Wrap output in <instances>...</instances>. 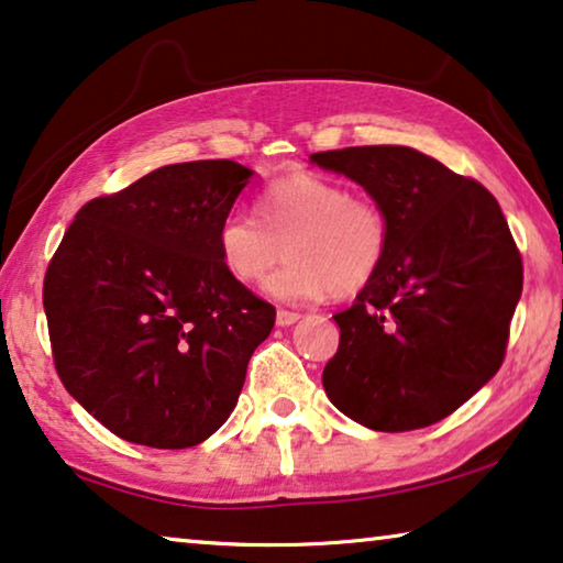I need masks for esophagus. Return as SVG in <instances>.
<instances>
[{
	"mask_svg": "<svg viewBox=\"0 0 563 563\" xmlns=\"http://www.w3.org/2000/svg\"><path fill=\"white\" fill-rule=\"evenodd\" d=\"M298 321H300V316L292 313V310H278V313H275V323H278L280 329H285V325L298 323Z\"/></svg>",
	"mask_w": 563,
	"mask_h": 563,
	"instance_id": "esophagus-1",
	"label": "esophagus"
}]
</instances>
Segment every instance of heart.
<instances>
[{"instance_id":"obj_1","label":"heart","mask_w":563,"mask_h":563,"mask_svg":"<svg viewBox=\"0 0 563 563\" xmlns=\"http://www.w3.org/2000/svg\"><path fill=\"white\" fill-rule=\"evenodd\" d=\"M257 217H224L217 253L238 283L263 280L285 253L288 263L265 283L267 296L280 303L354 296L387 257L389 222L382 209L354 199L329 176L296 172L275 179L257 197Z\"/></svg>"}]
</instances>
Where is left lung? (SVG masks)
Wrapping results in <instances>:
<instances>
[{"mask_svg": "<svg viewBox=\"0 0 563 563\" xmlns=\"http://www.w3.org/2000/svg\"><path fill=\"white\" fill-rule=\"evenodd\" d=\"M310 164L364 187L389 222L382 271L333 316L325 394L376 432L440 422L496 376L523 290L496 197L409 146L321 151Z\"/></svg>", "mask_w": 563, "mask_h": 563, "instance_id": "left-lung-1", "label": "left lung"}]
</instances>
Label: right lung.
Masks as SVG:
<instances>
[{
    "mask_svg": "<svg viewBox=\"0 0 563 563\" xmlns=\"http://www.w3.org/2000/svg\"><path fill=\"white\" fill-rule=\"evenodd\" d=\"M255 172L169 164L75 214L45 275L55 368L119 438L158 450L228 422L275 308L224 271L217 230Z\"/></svg>",
    "mask_w": 563,
    "mask_h": 563,
    "instance_id": "right-lung-1",
    "label": "right lung"
}]
</instances>
